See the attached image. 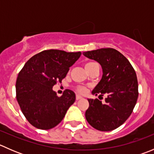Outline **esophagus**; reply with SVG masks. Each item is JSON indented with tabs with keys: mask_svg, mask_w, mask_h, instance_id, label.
Masks as SVG:
<instances>
[{
	"mask_svg": "<svg viewBox=\"0 0 154 154\" xmlns=\"http://www.w3.org/2000/svg\"><path fill=\"white\" fill-rule=\"evenodd\" d=\"M83 98V97H82V96H80V95H78V94H77V96H76V100H80V99H82Z\"/></svg>",
	"mask_w": 154,
	"mask_h": 154,
	"instance_id": "1",
	"label": "esophagus"
}]
</instances>
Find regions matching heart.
Returning a JSON list of instances; mask_svg holds the SVG:
<instances>
[{
    "instance_id": "obj_1",
    "label": "heart",
    "mask_w": 154,
    "mask_h": 154,
    "mask_svg": "<svg viewBox=\"0 0 154 154\" xmlns=\"http://www.w3.org/2000/svg\"><path fill=\"white\" fill-rule=\"evenodd\" d=\"M96 63H94V62H89V63H87L86 65H85V68L91 67V66H93L94 64H95ZM77 90L80 93H85L86 91V88L83 86H78L77 88Z\"/></svg>"
}]
</instances>
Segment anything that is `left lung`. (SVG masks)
<instances>
[{"label":"left lung","instance_id":"1","mask_svg":"<svg viewBox=\"0 0 154 154\" xmlns=\"http://www.w3.org/2000/svg\"><path fill=\"white\" fill-rule=\"evenodd\" d=\"M90 60L101 66L103 75L91 94H107L105 103L88 99L86 119L100 131H111L120 127L130 117L138 95V80L133 66L127 58L113 48H101L83 52Z\"/></svg>","mask_w":154,"mask_h":154}]
</instances>
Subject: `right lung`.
<instances>
[{"mask_svg":"<svg viewBox=\"0 0 154 154\" xmlns=\"http://www.w3.org/2000/svg\"><path fill=\"white\" fill-rule=\"evenodd\" d=\"M81 52L48 50L35 54L25 63L15 84L16 98L23 114L32 126L49 130L62 122L74 103L75 93L66 89L61 97L53 90L61 83Z\"/></svg>","mask_w":154,"mask_h":154,"instance_id":"obj_1","label":"right lung"}]
</instances>
